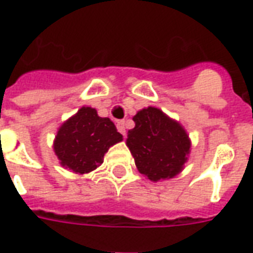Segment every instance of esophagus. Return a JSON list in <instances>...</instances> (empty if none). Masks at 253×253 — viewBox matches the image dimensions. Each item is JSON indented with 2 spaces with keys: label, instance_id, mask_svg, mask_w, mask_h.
Instances as JSON below:
<instances>
[{
  "label": "esophagus",
  "instance_id": "obj_1",
  "mask_svg": "<svg viewBox=\"0 0 253 253\" xmlns=\"http://www.w3.org/2000/svg\"><path fill=\"white\" fill-rule=\"evenodd\" d=\"M116 127H118V130H119V132H121V134L126 135V122H123V121L118 122Z\"/></svg>",
  "mask_w": 253,
  "mask_h": 253
}]
</instances>
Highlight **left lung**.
Segmentation results:
<instances>
[{
	"label": "left lung",
	"instance_id": "1",
	"mask_svg": "<svg viewBox=\"0 0 253 253\" xmlns=\"http://www.w3.org/2000/svg\"><path fill=\"white\" fill-rule=\"evenodd\" d=\"M135 127L127 132L137 169L150 181L172 179L184 169L191 152L186 128L157 107H146L134 115Z\"/></svg>",
	"mask_w": 253,
	"mask_h": 253
}]
</instances>
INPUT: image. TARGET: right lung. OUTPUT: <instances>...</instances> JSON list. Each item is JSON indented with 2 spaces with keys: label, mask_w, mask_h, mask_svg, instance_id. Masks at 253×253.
<instances>
[{
  "label": "right lung",
  "mask_w": 253,
  "mask_h": 253,
  "mask_svg": "<svg viewBox=\"0 0 253 253\" xmlns=\"http://www.w3.org/2000/svg\"><path fill=\"white\" fill-rule=\"evenodd\" d=\"M122 141L123 135L110 118L84 105L58 128L52 149L63 168L84 175L103 164L108 149Z\"/></svg>",
  "instance_id": "1"
}]
</instances>
